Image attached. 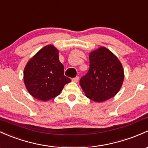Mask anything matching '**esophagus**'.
Wrapping results in <instances>:
<instances>
[{
    "mask_svg": "<svg viewBox=\"0 0 148 148\" xmlns=\"http://www.w3.org/2000/svg\"><path fill=\"white\" fill-rule=\"evenodd\" d=\"M79 80V77L78 76H76L75 77H73V78L72 79V81L73 82H77Z\"/></svg>",
    "mask_w": 148,
    "mask_h": 148,
    "instance_id": "34e87169",
    "label": "esophagus"
}]
</instances>
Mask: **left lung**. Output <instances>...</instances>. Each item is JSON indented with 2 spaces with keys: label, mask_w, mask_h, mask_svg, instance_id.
<instances>
[{
  "label": "left lung",
  "mask_w": 148,
  "mask_h": 148,
  "mask_svg": "<svg viewBox=\"0 0 148 148\" xmlns=\"http://www.w3.org/2000/svg\"><path fill=\"white\" fill-rule=\"evenodd\" d=\"M124 78L123 69L117 57L104 47L91 52L88 72L80 85L89 99L106 101L116 95Z\"/></svg>",
  "instance_id": "obj_1"
}]
</instances>
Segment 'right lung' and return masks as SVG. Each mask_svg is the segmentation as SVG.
Segmentation results:
<instances>
[{
    "label": "right lung",
    "instance_id": "obj_1",
    "mask_svg": "<svg viewBox=\"0 0 148 148\" xmlns=\"http://www.w3.org/2000/svg\"><path fill=\"white\" fill-rule=\"evenodd\" d=\"M24 81L30 95L48 101L58 96L66 84L71 82L64 75V67L59 61L58 51L48 45L38 51L24 70Z\"/></svg>",
    "mask_w": 148,
    "mask_h": 148
}]
</instances>
